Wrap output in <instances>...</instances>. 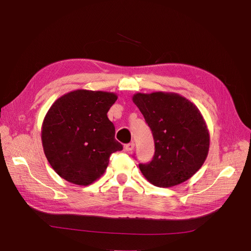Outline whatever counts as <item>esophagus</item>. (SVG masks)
<instances>
[{"mask_svg":"<svg viewBox=\"0 0 251 251\" xmlns=\"http://www.w3.org/2000/svg\"><path fill=\"white\" fill-rule=\"evenodd\" d=\"M134 148H135V143L134 142H130V143H127V144H126V146H125V150L127 151V153H130V151H132L134 150Z\"/></svg>","mask_w":251,"mask_h":251,"instance_id":"34e87169","label":"esophagus"}]
</instances>
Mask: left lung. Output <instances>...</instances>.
<instances>
[{
  "label": "left lung",
  "mask_w": 251,
  "mask_h": 251,
  "mask_svg": "<svg viewBox=\"0 0 251 251\" xmlns=\"http://www.w3.org/2000/svg\"><path fill=\"white\" fill-rule=\"evenodd\" d=\"M133 101L155 142L151 161L139 163L143 176L158 187L178 185L194 176L209 150V133L199 109L176 93H137Z\"/></svg>",
  "instance_id": "left-lung-1"
}]
</instances>
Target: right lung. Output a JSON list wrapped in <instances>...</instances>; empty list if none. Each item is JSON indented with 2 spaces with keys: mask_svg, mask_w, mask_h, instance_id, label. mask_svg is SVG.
Listing matches in <instances>:
<instances>
[{
  "mask_svg": "<svg viewBox=\"0 0 251 251\" xmlns=\"http://www.w3.org/2000/svg\"><path fill=\"white\" fill-rule=\"evenodd\" d=\"M117 95L75 90L59 97L45 116L42 142L52 169L63 179L89 185L107 170L112 153L123 150L107 113Z\"/></svg>",
  "mask_w": 251,
  "mask_h": 251,
  "instance_id": "obj_1",
  "label": "right lung"
}]
</instances>
